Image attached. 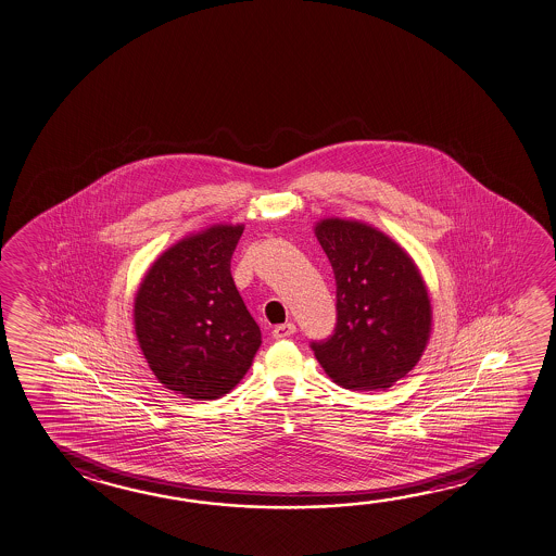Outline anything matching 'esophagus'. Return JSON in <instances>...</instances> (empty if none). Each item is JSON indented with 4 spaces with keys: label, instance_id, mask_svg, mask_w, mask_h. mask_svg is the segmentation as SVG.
<instances>
[{
    "label": "esophagus",
    "instance_id": "1",
    "mask_svg": "<svg viewBox=\"0 0 556 556\" xmlns=\"http://www.w3.org/2000/svg\"><path fill=\"white\" fill-rule=\"evenodd\" d=\"M294 331H296V326L292 321H287V324H281V326H275L274 338L275 340H287V338H291Z\"/></svg>",
    "mask_w": 556,
    "mask_h": 556
}]
</instances>
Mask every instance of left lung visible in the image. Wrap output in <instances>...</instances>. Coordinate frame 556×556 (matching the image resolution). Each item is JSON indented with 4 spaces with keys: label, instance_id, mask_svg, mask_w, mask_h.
<instances>
[{
    "label": "left lung",
    "instance_id": "8db88e82",
    "mask_svg": "<svg viewBox=\"0 0 556 556\" xmlns=\"http://www.w3.org/2000/svg\"><path fill=\"white\" fill-rule=\"evenodd\" d=\"M314 235L330 260L338 299L336 331L312 343L314 355L343 389H390L428 348V285L399 242L363 220L321 218Z\"/></svg>",
    "mask_w": 556,
    "mask_h": 556
}]
</instances>
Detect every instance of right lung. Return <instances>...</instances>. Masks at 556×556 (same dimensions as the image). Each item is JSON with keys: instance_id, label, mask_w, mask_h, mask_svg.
Here are the masks:
<instances>
[{"instance_id": "obj_1", "label": "right lung", "mask_w": 556, "mask_h": 556, "mask_svg": "<svg viewBox=\"0 0 556 556\" xmlns=\"http://www.w3.org/2000/svg\"><path fill=\"white\" fill-rule=\"evenodd\" d=\"M244 225H211L150 265L135 296V331L156 379L186 399L228 394L252 367L262 331L230 274Z\"/></svg>"}]
</instances>
